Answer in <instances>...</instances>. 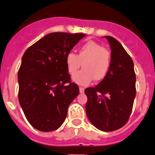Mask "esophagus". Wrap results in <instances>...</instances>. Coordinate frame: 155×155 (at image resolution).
<instances>
[{
    "label": "esophagus",
    "mask_w": 155,
    "mask_h": 155,
    "mask_svg": "<svg viewBox=\"0 0 155 155\" xmlns=\"http://www.w3.org/2000/svg\"><path fill=\"white\" fill-rule=\"evenodd\" d=\"M84 87H79V92H80L81 94H82V93H84Z\"/></svg>",
    "instance_id": "1"
}]
</instances>
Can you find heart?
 I'll use <instances>...</instances> for the list:
<instances>
[{
  "instance_id": "obj_1",
  "label": "heart",
  "mask_w": 155,
  "mask_h": 155,
  "mask_svg": "<svg viewBox=\"0 0 155 155\" xmlns=\"http://www.w3.org/2000/svg\"><path fill=\"white\" fill-rule=\"evenodd\" d=\"M68 73L73 75L83 64L84 69L73 76L75 83L87 85L94 79L96 82L105 79L111 64L110 53L100 44L89 41L79 48L78 54L69 53L66 56Z\"/></svg>"
}]
</instances>
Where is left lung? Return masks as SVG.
Here are the masks:
<instances>
[{"label": "left lung", "mask_w": 155, "mask_h": 155, "mask_svg": "<svg viewBox=\"0 0 155 155\" xmlns=\"http://www.w3.org/2000/svg\"><path fill=\"white\" fill-rule=\"evenodd\" d=\"M105 37L111 50L110 68L102 82L84 90L85 110L96 128L112 131L122 128L129 119L136 96V75L132 59L121 44L113 37Z\"/></svg>", "instance_id": "left-lung-1"}]
</instances>
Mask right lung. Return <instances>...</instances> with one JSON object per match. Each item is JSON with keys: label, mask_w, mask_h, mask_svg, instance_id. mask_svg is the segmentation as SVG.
Returning <instances> with one entry per match:
<instances>
[{"label": "right lung", "mask_w": 155, "mask_h": 155, "mask_svg": "<svg viewBox=\"0 0 155 155\" xmlns=\"http://www.w3.org/2000/svg\"><path fill=\"white\" fill-rule=\"evenodd\" d=\"M52 32L24 53L18 73V99L30 124L41 131H54L64 123L70 104L79 93L71 82L66 56L85 36Z\"/></svg>", "instance_id": "1"}]
</instances>
